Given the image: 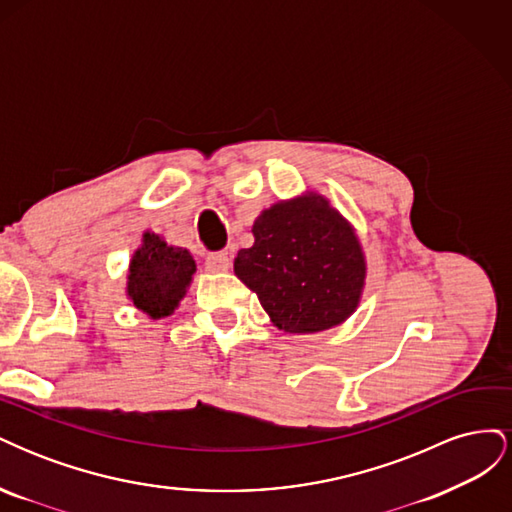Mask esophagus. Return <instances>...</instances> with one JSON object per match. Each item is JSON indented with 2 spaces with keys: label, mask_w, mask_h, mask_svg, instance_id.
<instances>
[{
  "label": "esophagus",
  "mask_w": 512,
  "mask_h": 512,
  "mask_svg": "<svg viewBox=\"0 0 512 512\" xmlns=\"http://www.w3.org/2000/svg\"><path fill=\"white\" fill-rule=\"evenodd\" d=\"M205 267L211 273H224L230 269V258L226 254H209L205 260Z\"/></svg>",
  "instance_id": "esophagus-1"
}]
</instances>
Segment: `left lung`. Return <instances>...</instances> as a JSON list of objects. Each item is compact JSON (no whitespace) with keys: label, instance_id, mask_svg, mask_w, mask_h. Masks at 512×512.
Returning a JSON list of instances; mask_svg holds the SVG:
<instances>
[{"label":"left lung","instance_id":"1","mask_svg":"<svg viewBox=\"0 0 512 512\" xmlns=\"http://www.w3.org/2000/svg\"><path fill=\"white\" fill-rule=\"evenodd\" d=\"M235 275L256 292L273 327L292 335L344 324L365 290L367 258L356 228L327 196L305 190L277 200L254 222Z\"/></svg>","mask_w":512,"mask_h":512}]
</instances>
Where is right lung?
Masks as SVG:
<instances>
[{
	"mask_svg": "<svg viewBox=\"0 0 512 512\" xmlns=\"http://www.w3.org/2000/svg\"><path fill=\"white\" fill-rule=\"evenodd\" d=\"M196 260L185 247L168 245L162 235L145 230L126 275V297L151 320L175 314L188 294Z\"/></svg>",
	"mask_w": 512,
	"mask_h": 512,
	"instance_id": "add662e5",
	"label": "right lung"
}]
</instances>
